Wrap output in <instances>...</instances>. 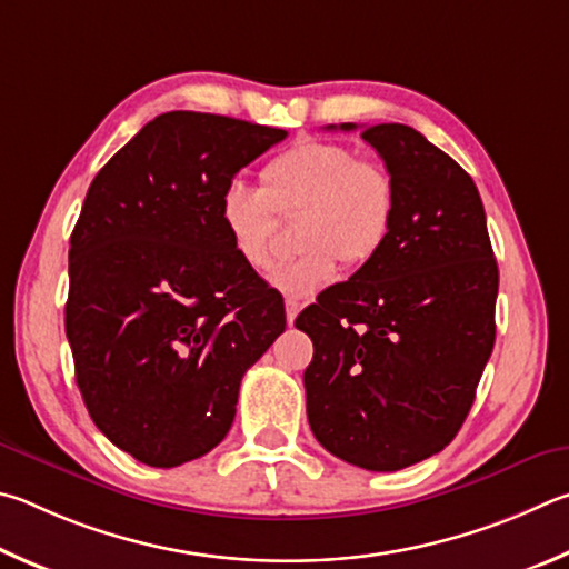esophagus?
Here are the masks:
<instances>
[{
    "mask_svg": "<svg viewBox=\"0 0 569 569\" xmlns=\"http://www.w3.org/2000/svg\"><path fill=\"white\" fill-rule=\"evenodd\" d=\"M284 312H287V325H295V320H297V315H300V302L297 300H287L284 302Z\"/></svg>",
    "mask_w": 569,
    "mask_h": 569,
    "instance_id": "1",
    "label": "esophagus"
}]
</instances>
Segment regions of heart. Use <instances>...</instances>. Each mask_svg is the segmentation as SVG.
Segmentation results:
<instances>
[{
	"label": "heart",
	"instance_id": "b5f03b06",
	"mask_svg": "<svg viewBox=\"0 0 569 569\" xmlns=\"http://www.w3.org/2000/svg\"><path fill=\"white\" fill-rule=\"evenodd\" d=\"M262 189L229 184L219 197V222L234 252L249 267L274 262L277 214H295L297 242L292 259L272 272V284L292 297L320 292L345 264H365L390 234L397 192L392 174L375 159L357 157L340 142H300L269 162Z\"/></svg>",
	"mask_w": 569,
	"mask_h": 569
}]
</instances>
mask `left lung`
<instances>
[{"label":"left lung","mask_w":569,"mask_h":569,"mask_svg":"<svg viewBox=\"0 0 569 569\" xmlns=\"http://www.w3.org/2000/svg\"><path fill=\"white\" fill-rule=\"evenodd\" d=\"M362 139L392 174L390 234L295 327L315 345L305 392L317 442L395 472L460 432L495 347L500 272L480 192L450 154L407 124L365 127Z\"/></svg>","instance_id":"left-lung-1"}]
</instances>
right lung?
<instances>
[{
	"instance_id": "obj_1",
	"label": "right lung",
	"mask_w": 569,
	"mask_h": 569,
	"mask_svg": "<svg viewBox=\"0 0 569 569\" xmlns=\"http://www.w3.org/2000/svg\"><path fill=\"white\" fill-rule=\"evenodd\" d=\"M284 129L204 112L144 124L89 184L69 237L64 330L109 442L177 467L224 440L239 382L284 332L282 295L219 222V197Z\"/></svg>"
}]
</instances>
